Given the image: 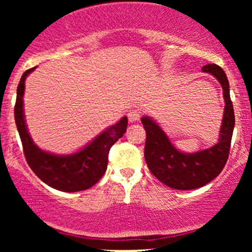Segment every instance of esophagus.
<instances>
[{
    "instance_id": "obj_1",
    "label": "esophagus",
    "mask_w": 252,
    "mask_h": 252,
    "mask_svg": "<svg viewBox=\"0 0 252 252\" xmlns=\"http://www.w3.org/2000/svg\"><path fill=\"white\" fill-rule=\"evenodd\" d=\"M140 117H141V112L138 111L137 109H132L128 112V118L130 122H137V121H140Z\"/></svg>"
}]
</instances>
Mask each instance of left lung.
Here are the masks:
<instances>
[{"instance_id": "left-lung-1", "label": "left lung", "mask_w": 252, "mask_h": 252, "mask_svg": "<svg viewBox=\"0 0 252 252\" xmlns=\"http://www.w3.org/2000/svg\"><path fill=\"white\" fill-rule=\"evenodd\" d=\"M201 70L211 73L220 83L224 94V117L217 144L209 149L186 154L173 146L155 121L147 116L141 118L147 135L144 158L148 168L158 180L174 189H194L209 184L220 174L230 153L235 112L226 74L216 63H209Z\"/></svg>"}]
</instances>
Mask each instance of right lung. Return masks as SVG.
Instances as JSON below:
<instances>
[{"mask_svg":"<svg viewBox=\"0 0 252 252\" xmlns=\"http://www.w3.org/2000/svg\"><path fill=\"white\" fill-rule=\"evenodd\" d=\"M35 68H30L22 74L17 86L14 108L15 123L24 147L26 161L37 178L52 189L63 192L88 189L96 185L105 173L109 150L124 135L128 126V118L124 116L120 122L104 130L85 148L74 154L56 155L40 149L32 140L24 115L25 80Z\"/></svg>","mask_w":252,"mask_h":252,"instance_id":"obj_1","label":"right lung"}]
</instances>
